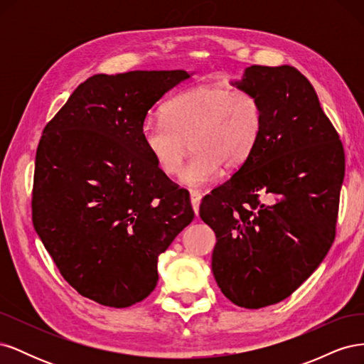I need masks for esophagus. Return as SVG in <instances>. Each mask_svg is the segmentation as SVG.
<instances>
[{
  "label": "esophagus",
  "mask_w": 364,
  "mask_h": 364,
  "mask_svg": "<svg viewBox=\"0 0 364 364\" xmlns=\"http://www.w3.org/2000/svg\"><path fill=\"white\" fill-rule=\"evenodd\" d=\"M190 199H191V205H193L194 213L197 215V214H199V206H200V200H202V194L199 191L191 190L190 191Z\"/></svg>",
  "instance_id": "1"
}]
</instances>
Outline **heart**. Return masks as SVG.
I'll list each match as a JSON object with an SVG mask.
<instances>
[{
  "instance_id": "heart-1",
  "label": "heart",
  "mask_w": 364,
  "mask_h": 364,
  "mask_svg": "<svg viewBox=\"0 0 364 364\" xmlns=\"http://www.w3.org/2000/svg\"><path fill=\"white\" fill-rule=\"evenodd\" d=\"M264 127L258 98L246 91L200 85L171 97L162 106V119L146 121L142 144L159 171L178 174L193 147V158L181 173V182L200 188L218 178L222 165L237 168L257 147Z\"/></svg>"
}]
</instances>
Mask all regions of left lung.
Wrapping results in <instances>:
<instances>
[{
	"label": "left lung",
	"instance_id": "left-lung-1",
	"mask_svg": "<svg viewBox=\"0 0 364 364\" xmlns=\"http://www.w3.org/2000/svg\"><path fill=\"white\" fill-rule=\"evenodd\" d=\"M240 91L262 105L257 147L232 178L203 197L215 232L213 273L230 302L262 308L289 297L336 237L345 151L313 85L290 65H252Z\"/></svg>",
	"mask_w": 364,
	"mask_h": 364
}]
</instances>
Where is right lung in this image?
Masks as SVG:
<instances>
[{"mask_svg": "<svg viewBox=\"0 0 364 364\" xmlns=\"http://www.w3.org/2000/svg\"><path fill=\"white\" fill-rule=\"evenodd\" d=\"M183 70L95 74L43 129L33 182V226L82 296L126 308L155 290L158 258L194 211L162 174L141 127Z\"/></svg>", "mask_w": 364, "mask_h": 364, "instance_id": "right-lung-1", "label": "right lung"}]
</instances>
